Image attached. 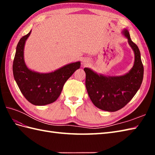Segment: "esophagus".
I'll return each instance as SVG.
<instances>
[{
    "mask_svg": "<svg viewBox=\"0 0 155 155\" xmlns=\"http://www.w3.org/2000/svg\"><path fill=\"white\" fill-rule=\"evenodd\" d=\"M83 63L84 65H87L89 63V61H88V59H87V58H84L83 61Z\"/></svg>",
    "mask_w": 155,
    "mask_h": 155,
    "instance_id": "esophagus-1",
    "label": "esophagus"
}]
</instances>
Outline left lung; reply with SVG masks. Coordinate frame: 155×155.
<instances>
[{"mask_svg": "<svg viewBox=\"0 0 155 155\" xmlns=\"http://www.w3.org/2000/svg\"><path fill=\"white\" fill-rule=\"evenodd\" d=\"M122 34L127 38L134 54L133 67L127 73L105 76L90 68H84L85 84L91 101L97 108L108 112H115L123 108L136 94L143 79L144 68L139 47L131 41L127 28L123 29Z\"/></svg>", "mask_w": 155, "mask_h": 155, "instance_id": "1", "label": "left lung"}]
</instances>
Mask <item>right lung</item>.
Here are the masks:
<instances>
[{
    "label": "right lung",
    "instance_id": "1",
    "mask_svg": "<svg viewBox=\"0 0 155 155\" xmlns=\"http://www.w3.org/2000/svg\"><path fill=\"white\" fill-rule=\"evenodd\" d=\"M31 33V31L22 37L16 46L12 65L13 75L26 99L34 105L43 106L57 101L66 81L80 68L81 62H71L46 73L31 70L24 58L25 42Z\"/></svg>",
    "mask_w": 155,
    "mask_h": 155
}]
</instances>
